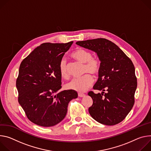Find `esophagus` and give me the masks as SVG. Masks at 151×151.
Returning a JSON list of instances; mask_svg holds the SVG:
<instances>
[{
    "label": "esophagus",
    "instance_id": "esophagus-1",
    "mask_svg": "<svg viewBox=\"0 0 151 151\" xmlns=\"http://www.w3.org/2000/svg\"><path fill=\"white\" fill-rule=\"evenodd\" d=\"M78 95L79 97H84V96H85L86 95L84 93H78Z\"/></svg>",
    "mask_w": 151,
    "mask_h": 151
}]
</instances>
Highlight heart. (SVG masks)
Masks as SVG:
<instances>
[{"label": "heart", "instance_id": "heart-1", "mask_svg": "<svg viewBox=\"0 0 151 151\" xmlns=\"http://www.w3.org/2000/svg\"><path fill=\"white\" fill-rule=\"evenodd\" d=\"M71 56L78 62L85 63V73H91L94 76L98 74L101 66V62L98 58L92 56V53L89 50L81 48H77L72 53ZM59 69L60 76L62 78L68 79L70 77L68 64L65 59H61ZM93 81V77L88 74L81 77L73 79L67 84L66 86L70 89L82 92L86 91L92 86Z\"/></svg>", "mask_w": 151, "mask_h": 151}]
</instances>
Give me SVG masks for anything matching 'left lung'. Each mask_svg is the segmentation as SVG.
Returning <instances> with one entry per match:
<instances>
[{
	"label": "left lung",
	"mask_w": 151,
	"mask_h": 151,
	"mask_svg": "<svg viewBox=\"0 0 151 151\" xmlns=\"http://www.w3.org/2000/svg\"><path fill=\"white\" fill-rule=\"evenodd\" d=\"M76 44L95 52L101 62L98 79L93 88L103 92L88 93L93 99L89 114L104 125L120 123L134 104L137 82L131 60L118 45L105 38L77 41ZM106 90L108 92L105 94Z\"/></svg>",
	"instance_id": "8db88e82"
}]
</instances>
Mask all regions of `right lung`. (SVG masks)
<instances>
[{
  "label": "right lung",
  "mask_w": 151,
  "mask_h": 151,
  "mask_svg": "<svg viewBox=\"0 0 151 151\" xmlns=\"http://www.w3.org/2000/svg\"><path fill=\"white\" fill-rule=\"evenodd\" d=\"M73 41L68 43H44L22 62L16 87L18 101L27 118L44 127L61 122L67 113L69 102L77 98V92L62 88L59 63Z\"/></svg>",
  "instance_id": "obj_1"
}]
</instances>
